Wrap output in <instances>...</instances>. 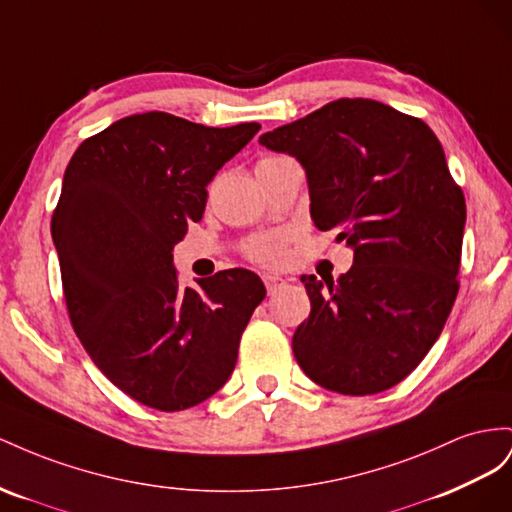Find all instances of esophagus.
Wrapping results in <instances>:
<instances>
[{
	"mask_svg": "<svg viewBox=\"0 0 512 512\" xmlns=\"http://www.w3.org/2000/svg\"><path fill=\"white\" fill-rule=\"evenodd\" d=\"M264 283H266L268 294H272L276 287L285 283V279H283V276H279V274H264Z\"/></svg>",
	"mask_w": 512,
	"mask_h": 512,
	"instance_id": "obj_1",
	"label": "esophagus"
}]
</instances>
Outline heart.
Returning <instances> with one entry per match:
<instances>
[{
  "mask_svg": "<svg viewBox=\"0 0 512 512\" xmlns=\"http://www.w3.org/2000/svg\"><path fill=\"white\" fill-rule=\"evenodd\" d=\"M281 160H287L285 156H268L261 160L259 165H270V163H281ZM257 165V167H259ZM253 257L259 261H266V264H276L283 257V240L281 238H266L253 246Z\"/></svg>",
  "mask_w": 512,
  "mask_h": 512,
  "instance_id": "heart-1",
  "label": "heart"
}]
</instances>
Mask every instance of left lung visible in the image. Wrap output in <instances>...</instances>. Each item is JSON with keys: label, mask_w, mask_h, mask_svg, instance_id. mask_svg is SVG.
<instances>
[{"label": "left lung", "mask_w": 512, "mask_h": 512, "mask_svg": "<svg viewBox=\"0 0 512 512\" xmlns=\"http://www.w3.org/2000/svg\"><path fill=\"white\" fill-rule=\"evenodd\" d=\"M259 143L306 173L317 229H337L354 266L302 276L311 315L294 356L321 388L375 394L410 375L455 304L465 199L442 143L422 122L369 98H341Z\"/></svg>", "instance_id": "left-lung-1"}]
</instances>
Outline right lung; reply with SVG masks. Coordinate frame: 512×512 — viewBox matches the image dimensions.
Masks as SVG:
<instances>
[{
    "mask_svg": "<svg viewBox=\"0 0 512 512\" xmlns=\"http://www.w3.org/2000/svg\"><path fill=\"white\" fill-rule=\"evenodd\" d=\"M137 113L85 139L64 173L51 236L72 328L111 382L160 412L225 386L266 287L233 268L182 287L173 246L201 221L206 186L255 137Z\"/></svg>",
    "mask_w": 512,
    "mask_h": 512,
    "instance_id": "add662e5",
    "label": "right lung"
}]
</instances>
